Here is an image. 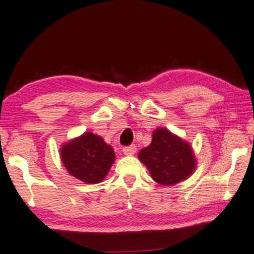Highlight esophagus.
<instances>
[{"label": "esophagus", "mask_w": 254, "mask_h": 254, "mask_svg": "<svg viewBox=\"0 0 254 254\" xmlns=\"http://www.w3.org/2000/svg\"><path fill=\"white\" fill-rule=\"evenodd\" d=\"M122 151H123V154H126V155H133V154L136 152V146L135 145L126 146L122 148Z\"/></svg>", "instance_id": "esophagus-1"}]
</instances>
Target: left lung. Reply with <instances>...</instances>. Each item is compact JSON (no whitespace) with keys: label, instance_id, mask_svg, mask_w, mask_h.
I'll list each match as a JSON object with an SVG mask.
<instances>
[{"label":"left lung","instance_id":"8db88e82","mask_svg":"<svg viewBox=\"0 0 254 254\" xmlns=\"http://www.w3.org/2000/svg\"><path fill=\"white\" fill-rule=\"evenodd\" d=\"M138 158L153 180L164 186L185 181L196 168L190 144L163 127L153 132L151 144L138 153Z\"/></svg>","mask_w":254,"mask_h":254}]
</instances>
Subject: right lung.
Returning a JSON list of instances; mask_svg holds the SVG:
<instances>
[{
  "instance_id": "right-lung-1",
  "label": "right lung",
  "mask_w": 254,
  "mask_h": 254,
  "mask_svg": "<svg viewBox=\"0 0 254 254\" xmlns=\"http://www.w3.org/2000/svg\"><path fill=\"white\" fill-rule=\"evenodd\" d=\"M61 157L71 176L87 184H98L106 178L116 154L102 137L84 132L82 135L64 144Z\"/></svg>"
}]
</instances>
